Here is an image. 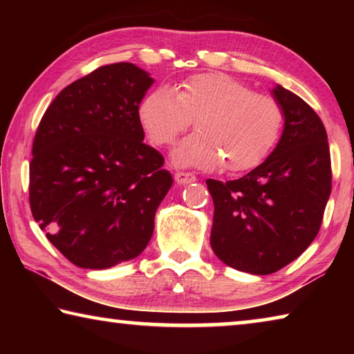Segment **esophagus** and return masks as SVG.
Returning <instances> with one entry per match:
<instances>
[{"mask_svg":"<svg viewBox=\"0 0 354 354\" xmlns=\"http://www.w3.org/2000/svg\"><path fill=\"white\" fill-rule=\"evenodd\" d=\"M175 181L178 184H190V183L196 181V176L194 175V173H189V171H176Z\"/></svg>","mask_w":354,"mask_h":354,"instance_id":"1","label":"esophagus"}]
</instances>
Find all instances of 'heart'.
Here are the masks:
<instances>
[{"instance_id":"heart-1","label":"heart","mask_w":354,"mask_h":354,"mask_svg":"<svg viewBox=\"0 0 354 354\" xmlns=\"http://www.w3.org/2000/svg\"><path fill=\"white\" fill-rule=\"evenodd\" d=\"M139 117L156 145H170L195 120L198 133L179 143L173 162L227 171L259 165L278 143L284 118L273 97L225 73L192 76L176 93L156 87L142 100Z\"/></svg>"}]
</instances>
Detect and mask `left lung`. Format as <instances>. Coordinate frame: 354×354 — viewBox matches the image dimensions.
<instances>
[{"mask_svg": "<svg viewBox=\"0 0 354 354\" xmlns=\"http://www.w3.org/2000/svg\"><path fill=\"white\" fill-rule=\"evenodd\" d=\"M273 98L283 109L284 129L272 154L234 181H206L214 201V253L251 274L281 270L313 243L331 194V156L320 117L281 86Z\"/></svg>", "mask_w": 354, "mask_h": 354, "instance_id": "1", "label": "left lung"}]
</instances>
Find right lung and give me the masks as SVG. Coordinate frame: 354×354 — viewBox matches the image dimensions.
Here are the masks:
<instances>
[{"label": "right lung", "mask_w": 354, "mask_h": 354, "mask_svg": "<svg viewBox=\"0 0 354 354\" xmlns=\"http://www.w3.org/2000/svg\"><path fill=\"white\" fill-rule=\"evenodd\" d=\"M134 64L71 82L40 120L29 205L48 241L81 268L103 270L147 248L173 178L143 143L139 106L151 84Z\"/></svg>", "instance_id": "right-lung-1"}]
</instances>
